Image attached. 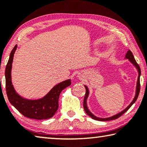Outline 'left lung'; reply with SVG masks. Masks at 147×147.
Returning <instances> with one entry per match:
<instances>
[{
    "mask_svg": "<svg viewBox=\"0 0 147 147\" xmlns=\"http://www.w3.org/2000/svg\"><path fill=\"white\" fill-rule=\"evenodd\" d=\"M125 57L127 58V59H129V61H131L133 64H134L135 66L137 67V70H138V72H139V77H138V80H137V90H136V97H135L134 99L133 100V101L131 102V103L129 106H128L126 109L124 110L123 111L121 112V113H118V115H116L114 116H112V117L110 118H97L96 116H95L94 115H93L92 113H90V111L88 109V107L87 105H86V100H87L88 98V94H89V91H88V89L87 88V86H84L85 88H86V94H85V96H84V102H83V107H84V111L86 113V114L88 116H90L91 118H93L94 120H99V121H109V120H115V119H117L118 118H119L120 116H122L123 114H124L125 112H126L128 109H129L130 107H131V105L133 104H134L135 102L136 101V100L137 99V97L139 96V92H140V87H141V85H140V75H141V69H140V67H139V65H138V63L136 62V59H135L134 55H133L132 52L130 51L129 50L127 51V52L126 53V55H125Z\"/></svg>",
    "mask_w": 147,
    "mask_h": 147,
    "instance_id": "left-lung-1",
    "label": "left lung"
}]
</instances>
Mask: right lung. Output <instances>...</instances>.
I'll use <instances>...</instances> for the list:
<instances>
[{"label": "right lung", "mask_w": 147, "mask_h": 147, "mask_svg": "<svg viewBox=\"0 0 147 147\" xmlns=\"http://www.w3.org/2000/svg\"><path fill=\"white\" fill-rule=\"evenodd\" d=\"M16 48L17 45L11 50L5 69L6 91L9 101L21 114L27 118L34 120H44L52 118L58 109V100L60 93L65 88L71 84V80L58 84L42 99L32 101L22 98L16 92L11 81V64Z\"/></svg>", "instance_id": "1"}]
</instances>
